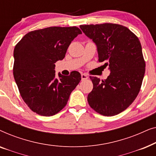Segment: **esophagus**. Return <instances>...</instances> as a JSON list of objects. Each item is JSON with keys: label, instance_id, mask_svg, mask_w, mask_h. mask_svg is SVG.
Wrapping results in <instances>:
<instances>
[{"label": "esophagus", "instance_id": "obj_1", "mask_svg": "<svg viewBox=\"0 0 156 156\" xmlns=\"http://www.w3.org/2000/svg\"><path fill=\"white\" fill-rule=\"evenodd\" d=\"M81 77H82V80H86L88 79V76L86 74H81Z\"/></svg>", "mask_w": 156, "mask_h": 156}]
</instances>
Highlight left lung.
<instances>
[{
	"mask_svg": "<svg viewBox=\"0 0 156 156\" xmlns=\"http://www.w3.org/2000/svg\"><path fill=\"white\" fill-rule=\"evenodd\" d=\"M80 27L97 45L99 62H104L111 72L104 80L90 76L89 106L104 116L119 114L133 103L144 80L146 63L139 40L126 27L114 23Z\"/></svg>",
	"mask_w": 156,
	"mask_h": 156,
	"instance_id": "8db88e82",
	"label": "left lung"
}]
</instances>
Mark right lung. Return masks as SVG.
Masks as SVG:
<instances>
[{
	"label": "right lung",
	"mask_w": 156,
	"mask_h": 156,
	"mask_svg": "<svg viewBox=\"0 0 156 156\" xmlns=\"http://www.w3.org/2000/svg\"><path fill=\"white\" fill-rule=\"evenodd\" d=\"M82 31L76 27H50L27 33L14 49L13 76L23 101L36 114H56L67 104L81 80L80 72L58 74L55 65Z\"/></svg>",
	"instance_id": "obj_1"
}]
</instances>
